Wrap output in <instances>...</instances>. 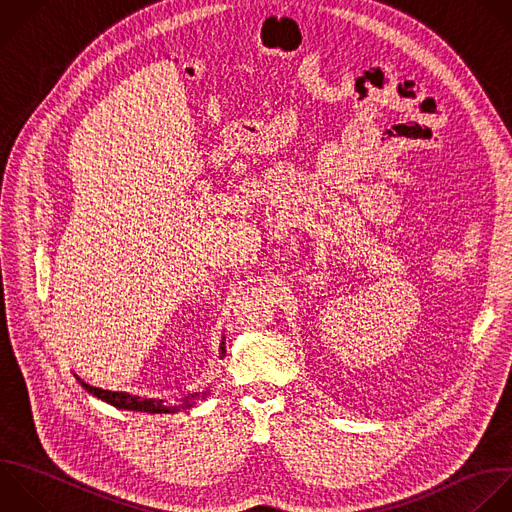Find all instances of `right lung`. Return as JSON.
Returning <instances> with one entry per match:
<instances>
[{
  "label": "right lung",
  "instance_id": "1",
  "mask_svg": "<svg viewBox=\"0 0 512 512\" xmlns=\"http://www.w3.org/2000/svg\"><path fill=\"white\" fill-rule=\"evenodd\" d=\"M226 354V352H224ZM84 384V382H82ZM88 386V384H86ZM92 390V388H90ZM104 390H98L96 392V388H94V396H98V398H102V400H106V402H110L112 406H116V408H122V410H136V412H150V414H162V412H170V410H174V408H170V406H166L164 404V400H154V398H142V396H130V394H118V392H114V394H102ZM194 396L198 398V396H206V392H196V394H188L186 398H184V404H182V408H190L194 402H190V398L194 400ZM180 408V406H178Z\"/></svg>",
  "mask_w": 512,
  "mask_h": 512
}]
</instances>
